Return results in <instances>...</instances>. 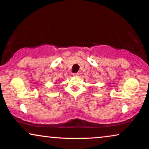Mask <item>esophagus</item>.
<instances>
[{
  "label": "esophagus",
  "mask_w": 149,
  "mask_h": 149,
  "mask_svg": "<svg viewBox=\"0 0 149 149\" xmlns=\"http://www.w3.org/2000/svg\"><path fill=\"white\" fill-rule=\"evenodd\" d=\"M72 75L74 77H77V76H79V73H73Z\"/></svg>",
  "instance_id": "1"
}]
</instances>
